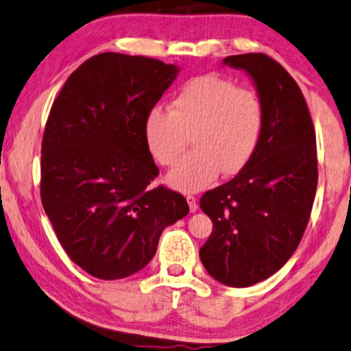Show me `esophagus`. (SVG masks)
Returning a JSON list of instances; mask_svg holds the SVG:
<instances>
[{
  "label": "esophagus",
  "mask_w": 351,
  "mask_h": 351,
  "mask_svg": "<svg viewBox=\"0 0 351 351\" xmlns=\"http://www.w3.org/2000/svg\"><path fill=\"white\" fill-rule=\"evenodd\" d=\"M187 203H189V209H191V213H195V210L198 209V203H197V198L193 195H187L186 197Z\"/></svg>",
  "instance_id": "esophagus-1"
}]
</instances>
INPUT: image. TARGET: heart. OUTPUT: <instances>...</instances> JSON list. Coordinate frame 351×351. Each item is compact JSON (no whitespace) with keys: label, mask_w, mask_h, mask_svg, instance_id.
Instances as JSON below:
<instances>
[{"label":"heart","mask_w":351,"mask_h":351,"mask_svg":"<svg viewBox=\"0 0 351 351\" xmlns=\"http://www.w3.org/2000/svg\"><path fill=\"white\" fill-rule=\"evenodd\" d=\"M265 110L252 88L215 75L193 77L171 99L170 110L153 108L143 120V141L160 165H171L186 147L195 148L167 173V184L197 192L245 167L263 137Z\"/></svg>","instance_id":"1"}]
</instances>
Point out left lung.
<instances>
[{
	"label": "left lung",
	"instance_id": "1",
	"mask_svg": "<svg viewBox=\"0 0 351 351\" xmlns=\"http://www.w3.org/2000/svg\"><path fill=\"white\" fill-rule=\"evenodd\" d=\"M223 65L252 77L265 123L250 162L199 199L214 225L199 259L221 285L248 287L276 274L302 241L317 189L315 132L302 90L276 60L250 53Z\"/></svg>",
	"mask_w": 351,
	"mask_h": 351
}]
</instances>
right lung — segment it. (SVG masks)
Masks as SVG:
<instances>
[{
    "instance_id": "add662e5",
    "label": "right lung",
    "mask_w": 351,
    "mask_h": 351,
    "mask_svg": "<svg viewBox=\"0 0 351 351\" xmlns=\"http://www.w3.org/2000/svg\"><path fill=\"white\" fill-rule=\"evenodd\" d=\"M178 73V65L143 56H93L49 110L43 209L70 259L99 280L142 270L165 228L189 214L180 193L148 189L159 170L143 141V120Z\"/></svg>"
}]
</instances>
